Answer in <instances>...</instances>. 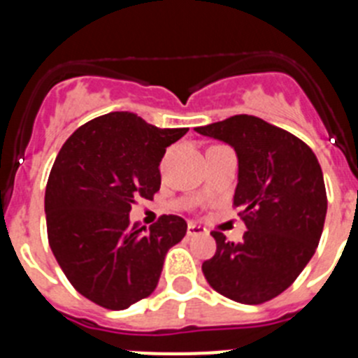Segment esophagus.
Wrapping results in <instances>:
<instances>
[{"label": "esophagus", "mask_w": 358, "mask_h": 358, "mask_svg": "<svg viewBox=\"0 0 358 358\" xmlns=\"http://www.w3.org/2000/svg\"><path fill=\"white\" fill-rule=\"evenodd\" d=\"M186 235L188 236H197V235H206V229L202 226L195 222H189L188 224V231H186Z\"/></svg>", "instance_id": "esophagus-1"}]
</instances>
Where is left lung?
I'll return each mask as SVG.
<instances>
[{
    "label": "left lung",
    "mask_w": 358,
    "mask_h": 358,
    "mask_svg": "<svg viewBox=\"0 0 358 358\" xmlns=\"http://www.w3.org/2000/svg\"><path fill=\"white\" fill-rule=\"evenodd\" d=\"M195 131L235 148L233 206L248 227L238 243L211 231L217 251L202 264L204 278L236 303L271 301L317 249L328 206L321 164L305 141L256 116L236 115Z\"/></svg>",
    "instance_id": "obj_1"
}]
</instances>
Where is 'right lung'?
I'll use <instances>...</instances> for the list:
<instances>
[{
    "label": "right lung",
    "instance_id": "add662e5",
    "mask_svg": "<svg viewBox=\"0 0 358 358\" xmlns=\"http://www.w3.org/2000/svg\"><path fill=\"white\" fill-rule=\"evenodd\" d=\"M186 132L120 110L84 123L62 145L44 195L48 242L69 283L90 301L123 310L157 287L164 256L188 226L161 215L147 229L132 224L129 211L159 192L166 147Z\"/></svg>",
    "mask_w": 358,
    "mask_h": 358
}]
</instances>
